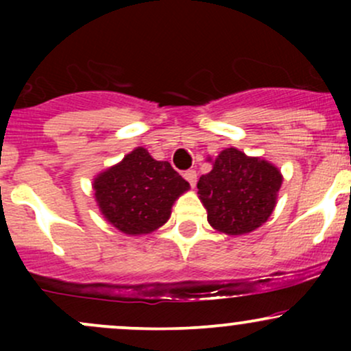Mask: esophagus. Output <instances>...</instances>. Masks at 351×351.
I'll return each instance as SVG.
<instances>
[{
	"mask_svg": "<svg viewBox=\"0 0 351 351\" xmlns=\"http://www.w3.org/2000/svg\"><path fill=\"white\" fill-rule=\"evenodd\" d=\"M184 180L188 181L189 184H191V188H195L196 186V180H198V175H196V171L195 170H188V171H184Z\"/></svg>",
	"mask_w": 351,
	"mask_h": 351,
	"instance_id": "esophagus-1",
	"label": "esophagus"
}]
</instances>
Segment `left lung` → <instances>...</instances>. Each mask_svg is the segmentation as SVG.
<instances>
[{
    "mask_svg": "<svg viewBox=\"0 0 351 351\" xmlns=\"http://www.w3.org/2000/svg\"><path fill=\"white\" fill-rule=\"evenodd\" d=\"M209 162L213 168L198 181V198L211 228L228 236H243L263 226L277 204L284 180L279 168L234 147L224 148Z\"/></svg>",
    "mask_w": 351,
    "mask_h": 351,
    "instance_id": "obj_1",
    "label": "left lung"
}]
</instances>
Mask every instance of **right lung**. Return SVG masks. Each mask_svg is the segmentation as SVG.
<instances>
[{
  "label": "right lung",
  "mask_w": 351,
  "mask_h": 351,
  "mask_svg": "<svg viewBox=\"0 0 351 351\" xmlns=\"http://www.w3.org/2000/svg\"><path fill=\"white\" fill-rule=\"evenodd\" d=\"M92 188L108 224L127 236H145L170 219L173 204L188 191L189 183L170 163L136 147L122 162L100 171Z\"/></svg>",
  "instance_id": "right-lung-1"
}]
</instances>
